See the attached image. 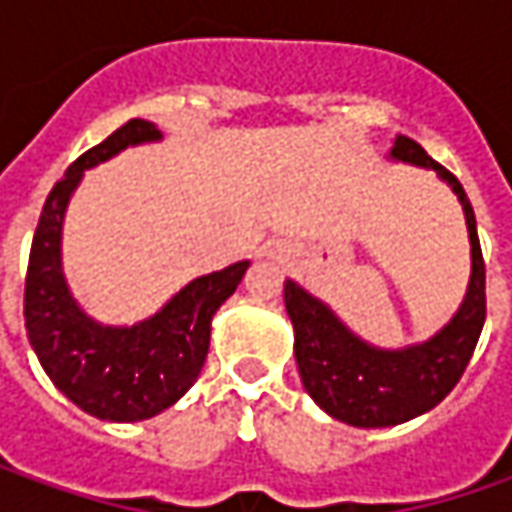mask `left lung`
I'll list each match as a JSON object with an SVG mask.
<instances>
[{
    "instance_id": "left-lung-1",
    "label": "left lung",
    "mask_w": 512,
    "mask_h": 512,
    "mask_svg": "<svg viewBox=\"0 0 512 512\" xmlns=\"http://www.w3.org/2000/svg\"><path fill=\"white\" fill-rule=\"evenodd\" d=\"M393 156L433 168L456 190L470 230L473 276L462 310L439 336L393 353L359 342L319 299L296 282H285V307L296 330V362L305 390L333 419L353 427H390L436 407L462 379L487 316L482 245L462 182L407 136L396 139Z\"/></svg>"
}]
</instances>
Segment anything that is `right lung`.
Returning a JSON list of instances; mask_svg holds the SVG:
<instances>
[{
    "mask_svg": "<svg viewBox=\"0 0 512 512\" xmlns=\"http://www.w3.org/2000/svg\"><path fill=\"white\" fill-rule=\"evenodd\" d=\"M159 136L153 122L130 119L85 150L48 193L30 245L25 276L30 344L50 382L76 407L105 422H142L185 396L205 364L210 319L247 270V262H236L202 276L179 290L162 313L133 327L96 325L70 299L59 267V233L82 170Z\"/></svg>",
    "mask_w": 512,
    "mask_h": 512,
    "instance_id": "add662e5",
    "label": "right lung"
}]
</instances>
